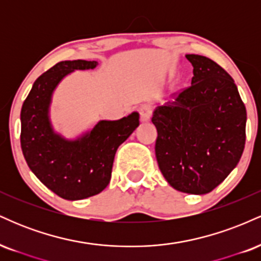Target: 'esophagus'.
<instances>
[{
    "label": "esophagus",
    "instance_id": "esophagus-1",
    "mask_svg": "<svg viewBox=\"0 0 261 261\" xmlns=\"http://www.w3.org/2000/svg\"><path fill=\"white\" fill-rule=\"evenodd\" d=\"M140 115H141V121L147 122L149 121L152 116V109L149 106H142L140 109Z\"/></svg>",
    "mask_w": 261,
    "mask_h": 261
}]
</instances>
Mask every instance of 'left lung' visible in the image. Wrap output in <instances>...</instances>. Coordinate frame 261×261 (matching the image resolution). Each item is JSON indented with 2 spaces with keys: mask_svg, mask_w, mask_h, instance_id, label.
Here are the masks:
<instances>
[{
  "mask_svg": "<svg viewBox=\"0 0 261 261\" xmlns=\"http://www.w3.org/2000/svg\"><path fill=\"white\" fill-rule=\"evenodd\" d=\"M193 65L191 86L157 107L155 158L175 190L202 195L236 168L245 145L247 110L234 81L206 56L185 55Z\"/></svg>",
  "mask_w": 261,
  "mask_h": 261,
  "instance_id": "left-lung-1",
  "label": "left lung"
}]
</instances>
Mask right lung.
<instances>
[{
  "label": "right lung",
  "instance_id": "right-lung-1",
  "mask_svg": "<svg viewBox=\"0 0 261 261\" xmlns=\"http://www.w3.org/2000/svg\"><path fill=\"white\" fill-rule=\"evenodd\" d=\"M97 61H61L35 81L20 112V146L27 164L47 189L65 200L97 195L109 184L116 149L140 125L139 113L120 120H100L80 137L55 133L49 110L53 93L64 77L92 70Z\"/></svg>",
  "mask_w": 261,
  "mask_h": 261
}]
</instances>
